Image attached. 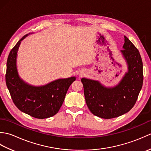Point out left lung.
<instances>
[{
	"instance_id": "left-lung-1",
	"label": "left lung",
	"mask_w": 151,
	"mask_h": 151,
	"mask_svg": "<svg viewBox=\"0 0 151 151\" xmlns=\"http://www.w3.org/2000/svg\"><path fill=\"white\" fill-rule=\"evenodd\" d=\"M121 52L129 70L117 86L108 88L98 81L83 78L85 99L89 110L96 116L112 119L127 113L135 104L143 86V62L139 50L124 36Z\"/></svg>"
}]
</instances>
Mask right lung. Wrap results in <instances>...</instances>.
I'll list each match as a JSON object with an SVG mask.
<instances>
[{
    "mask_svg": "<svg viewBox=\"0 0 151 151\" xmlns=\"http://www.w3.org/2000/svg\"><path fill=\"white\" fill-rule=\"evenodd\" d=\"M22 37L9 52L6 64V83L12 101L19 110L37 119H45L58 112L67 91L75 77L58 79L45 86L35 87L19 78L16 58Z\"/></svg>",
    "mask_w": 151,
    "mask_h": 151,
    "instance_id": "add662e5",
    "label": "right lung"
}]
</instances>
